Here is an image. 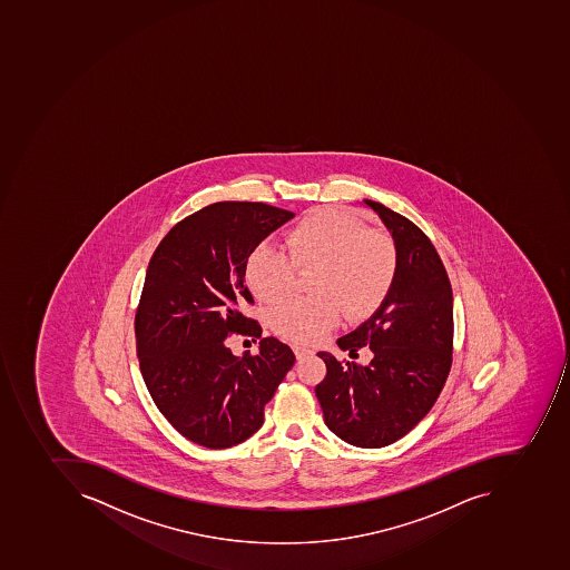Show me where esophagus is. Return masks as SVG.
<instances>
[{
	"label": "esophagus",
	"instance_id": "esophagus-1",
	"mask_svg": "<svg viewBox=\"0 0 570 570\" xmlns=\"http://www.w3.org/2000/svg\"><path fill=\"white\" fill-rule=\"evenodd\" d=\"M293 351H295V356L298 357V360H302V357L307 356V354L312 353V351L308 350V347H305V345L299 344L293 345Z\"/></svg>",
	"mask_w": 570,
	"mask_h": 570
}]
</instances>
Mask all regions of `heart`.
Returning a JSON list of instances; mask_svg holds the SVG:
<instances>
[{
  "label": "heart",
  "instance_id": "b5f03b06",
  "mask_svg": "<svg viewBox=\"0 0 570 570\" xmlns=\"http://www.w3.org/2000/svg\"><path fill=\"white\" fill-rule=\"evenodd\" d=\"M395 240L372 232L362 219L337 208L307 214L284 237V246L263 242L250 253L246 278L265 304L286 298L298 268H316L314 298H292L272 311V328L295 342H316L341 321L372 316L399 275Z\"/></svg>",
  "mask_w": 570,
  "mask_h": 570
}]
</instances>
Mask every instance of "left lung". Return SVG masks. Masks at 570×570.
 I'll use <instances>...</instances> for the list:
<instances>
[{
    "instance_id": "1",
    "label": "left lung",
    "mask_w": 570,
    "mask_h": 570,
    "mask_svg": "<svg viewBox=\"0 0 570 570\" xmlns=\"http://www.w3.org/2000/svg\"><path fill=\"white\" fill-rule=\"evenodd\" d=\"M365 204L399 247V275L374 316L337 341L350 353L368 345L370 365L317 353L326 375L316 396L335 435L374 449L407 435L441 395L453 363V289L441 256L412 220L377 202Z\"/></svg>"
}]
</instances>
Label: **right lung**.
<instances>
[{
  "instance_id": "right-lung-1",
  "label": "right lung",
  "mask_w": 570,
  "mask_h": 570,
  "mask_svg": "<svg viewBox=\"0 0 570 570\" xmlns=\"http://www.w3.org/2000/svg\"><path fill=\"white\" fill-rule=\"evenodd\" d=\"M295 214L262 202H219L184 217L156 247L135 314L147 390L187 441L226 449L262 429L265 405L295 363L289 345L262 338L246 265L263 238ZM235 332L261 353L233 357Z\"/></svg>"
}]
</instances>
